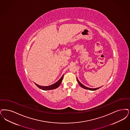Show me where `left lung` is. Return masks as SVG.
Here are the masks:
<instances>
[{
	"label": "left lung",
	"mask_w": 130,
	"mask_h": 130,
	"mask_svg": "<svg viewBox=\"0 0 130 130\" xmlns=\"http://www.w3.org/2000/svg\"><path fill=\"white\" fill-rule=\"evenodd\" d=\"M77 82H78V84H79V85H80L82 88H85V89H88V90H97V89H99V88H101V87H100V88H89L85 87V86H84L81 83L79 82V81L78 80L77 78Z\"/></svg>",
	"instance_id": "1"
}]
</instances>
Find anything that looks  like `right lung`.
I'll list each match as a JSON object with an SVG mask.
<instances>
[{"label":"right lung","instance_id":"right-lung-1","mask_svg":"<svg viewBox=\"0 0 130 130\" xmlns=\"http://www.w3.org/2000/svg\"><path fill=\"white\" fill-rule=\"evenodd\" d=\"M63 75L60 78V79L57 81V82L56 83H55L54 84H53L52 85H50V86H39L37 84L35 85H36L40 89H41L42 90H52V89H56V88H57L60 85V84L62 82V80L63 77Z\"/></svg>","mask_w":130,"mask_h":130}]
</instances>
